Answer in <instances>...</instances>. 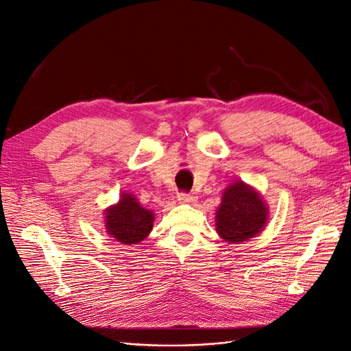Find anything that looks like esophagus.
Wrapping results in <instances>:
<instances>
[{
    "label": "esophagus",
    "mask_w": 351,
    "mask_h": 351,
    "mask_svg": "<svg viewBox=\"0 0 351 351\" xmlns=\"http://www.w3.org/2000/svg\"><path fill=\"white\" fill-rule=\"evenodd\" d=\"M178 201L184 202V204H193V202L198 201V195H197V193H193V192L180 193V195H178Z\"/></svg>",
    "instance_id": "obj_1"
}]
</instances>
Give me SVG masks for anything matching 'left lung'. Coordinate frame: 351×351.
Wrapping results in <instances>:
<instances>
[{"label":"left lung","instance_id":"obj_1","mask_svg":"<svg viewBox=\"0 0 351 351\" xmlns=\"http://www.w3.org/2000/svg\"><path fill=\"white\" fill-rule=\"evenodd\" d=\"M269 207L261 193L243 180L225 188L216 210V232L228 243L237 245L255 237L266 227Z\"/></svg>","mask_w":351,"mask_h":351}]
</instances>
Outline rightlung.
Listing matches in <instances>:
<instances>
[{"instance_id":"right-lung-1","label":"right lung","mask_w":351,"mask_h":351,"mask_svg":"<svg viewBox=\"0 0 351 351\" xmlns=\"http://www.w3.org/2000/svg\"><path fill=\"white\" fill-rule=\"evenodd\" d=\"M154 213L143 207L134 193L121 192L117 204L105 210V230L108 236L121 245H138L153 230Z\"/></svg>"}]
</instances>
